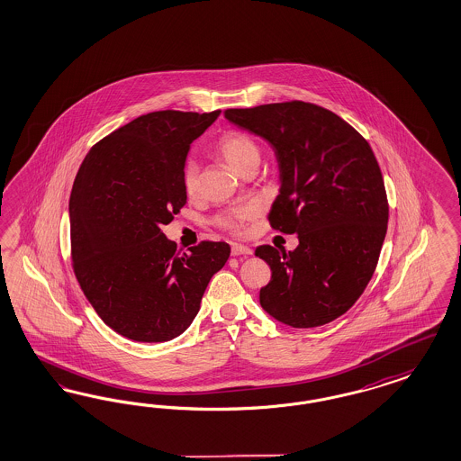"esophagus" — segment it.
I'll return each mask as SVG.
<instances>
[{
	"label": "esophagus",
	"instance_id": "esophagus-1",
	"mask_svg": "<svg viewBox=\"0 0 461 461\" xmlns=\"http://www.w3.org/2000/svg\"><path fill=\"white\" fill-rule=\"evenodd\" d=\"M231 255L240 257V255H252V249L245 247V245H233L231 247Z\"/></svg>",
	"mask_w": 461,
	"mask_h": 461
}]
</instances>
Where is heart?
Wrapping results in <instances>:
<instances>
[{
  "instance_id": "obj_1",
  "label": "heart",
  "mask_w": 461,
  "mask_h": 461,
  "mask_svg": "<svg viewBox=\"0 0 461 461\" xmlns=\"http://www.w3.org/2000/svg\"><path fill=\"white\" fill-rule=\"evenodd\" d=\"M218 151L222 158L228 161V165L239 174L249 163L260 159V149L257 143L249 134L240 131H230L222 134L221 140L218 141ZM182 184L189 195H194L199 191V167L195 161L189 159L185 163L184 174H182ZM255 214H257V207L250 204L231 207L228 211L220 212L214 218V222L230 233H240L243 230L245 221L252 220Z\"/></svg>"
}]
</instances>
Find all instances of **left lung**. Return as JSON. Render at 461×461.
<instances>
[{
    "instance_id": "obj_1",
    "label": "left lung",
    "mask_w": 461,
    "mask_h": 461,
    "mask_svg": "<svg viewBox=\"0 0 461 461\" xmlns=\"http://www.w3.org/2000/svg\"><path fill=\"white\" fill-rule=\"evenodd\" d=\"M224 119L274 149L279 195L269 221L300 240L287 254L270 245L255 250L272 270L260 306L294 329L344 315L373 277L388 224L371 146L334 112L300 100L230 109Z\"/></svg>"
}]
</instances>
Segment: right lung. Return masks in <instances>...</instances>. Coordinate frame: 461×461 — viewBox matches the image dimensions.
<instances>
[{
	"mask_svg": "<svg viewBox=\"0 0 461 461\" xmlns=\"http://www.w3.org/2000/svg\"><path fill=\"white\" fill-rule=\"evenodd\" d=\"M220 113L141 115L98 141L75 178L69 226L77 279L98 317L131 340L184 334L230 257L224 241L176 254L161 231L187 203L182 174L192 141Z\"/></svg>",
	"mask_w": 461,
	"mask_h": 461,
	"instance_id": "obj_1",
	"label": "right lung"
}]
</instances>
